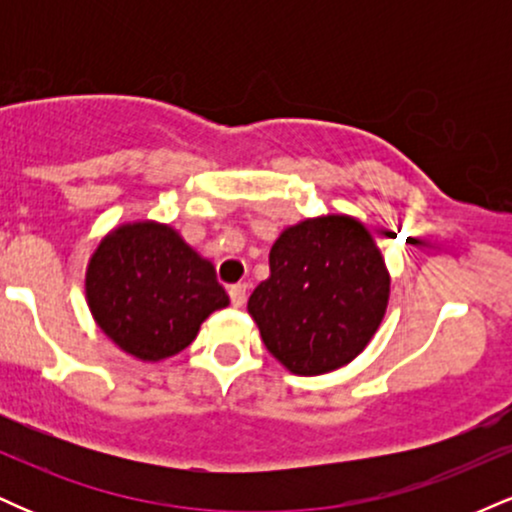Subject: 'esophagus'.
I'll list each match as a JSON object with an SVG mask.
<instances>
[{
  "label": "esophagus",
  "instance_id": "obj_1",
  "mask_svg": "<svg viewBox=\"0 0 512 512\" xmlns=\"http://www.w3.org/2000/svg\"><path fill=\"white\" fill-rule=\"evenodd\" d=\"M228 296H231V303L236 305V308H243L245 301H248V286L233 284L231 289H228Z\"/></svg>",
  "mask_w": 512,
  "mask_h": 512
}]
</instances>
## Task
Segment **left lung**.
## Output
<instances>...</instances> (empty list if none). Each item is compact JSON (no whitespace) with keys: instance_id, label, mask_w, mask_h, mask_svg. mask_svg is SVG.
Listing matches in <instances>:
<instances>
[{"instance_id":"obj_1","label":"left lung","mask_w":512,"mask_h":512,"mask_svg":"<svg viewBox=\"0 0 512 512\" xmlns=\"http://www.w3.org/2000/svg\"><path fill=\"white\" fill-rule=\"evenodd\" d=\"M390 274L373 236L344 214L289 226L269 252V279L248 313L262 342L296 375H322L366 349L383 322Z\"/></svg>"}]
</instances>
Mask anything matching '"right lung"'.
I'll use <instances>...</instances> for the list:
<instances>
[{
	"mask_svg": "<svg viewBox=\"0 0 512 512\" xmlns=\"http://www.w3.org/2000/svg\"><path fill=\"white\" fill-rule=\"evenodd\" d=\"M93 320L127 354L142 361L180 354L199 325L226 308L228 293L214 264L199 257L175 228L125 223L101 240L86 269Z\"/></svg>",
	"mask_w": 512,
	"mask_h": 512,
	"instance_id": "1",
	"label": "right lung"
}]
</instances>
